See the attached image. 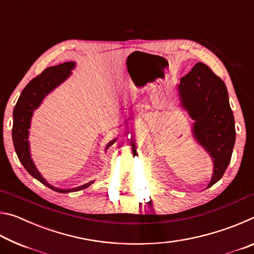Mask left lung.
I'll return each mask as SVG.
<instances>
[{
  "mask_svg": "<svg viewBox=\"0 0 254 254\" xmlns=\"http://www.w3.org/2000/svg\"><path fill=\"white\" fill-rule=\"evenodd\" d=\"M178 88L183 106L195 121L192 128L195 139L213 159L210 187L224 175L235 143L234 117L226 86L208 66L197 63L180 78Z\"/></svg>",
  "mask_w": 254,
  "mask_h": 254,
  "instance_id": "8db88e82",
  "label": "left lung"
}]
</instances>
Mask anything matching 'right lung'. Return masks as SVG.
Returning a JSON list of instances; mask_svg holds the SVG:
<instances>
[{
    "label": "right lung",
    "instance_id": "1",
    "mask_svg": "<svg viewBox=\"0 0 254 254\" xmlns=\"http://www.w3.org/2000/svg\"><path fill=\"white\" fill-rule=\"evenodd\" d=\"M74 66L75 63L72 62L64 63L60 64L58 66L48 67L47 69L42 71L40 75L34 77V78L24 87L13 110L12 139H13L14 149L16 154H18L20 162L22 163L25 170H27L32 177L39 180L40 183L46 185L47 187H49L53 189V190H56L58 192H70L80 190V189L91 186L93 182L85 184L78 188L72 189L55 188L54 186H51V185L47 183L46 180L41 177V175L39 174V171L37 170L36 166L33 165L31 157H30L28 141L29 127L33 111L40 105V103L44 100L47 94H49L55 87H57L59 84H62L63 81L70 75V70L74 68ZM114 142L115 140L111 141V142L107 144L106 149L110 148Z\"/></svg>",
    "mask_w": 254,
    "mask_h": 254
}]
</instances>
